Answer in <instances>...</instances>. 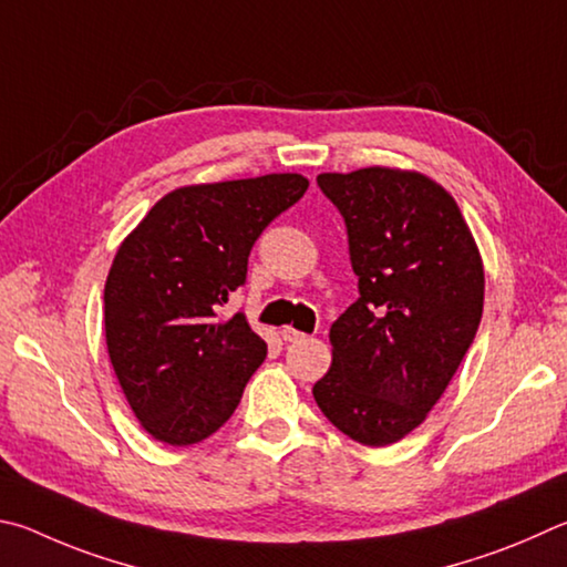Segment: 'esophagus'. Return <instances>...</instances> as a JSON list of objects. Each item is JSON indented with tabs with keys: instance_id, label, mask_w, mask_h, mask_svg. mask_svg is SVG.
Returning <instances> with one entry per match:
<instances>
[{
	"instance_id": "esophagus-1",
	"label": "esophagus",
	"mask_w": 567,
	"mask_h": 567,
	"mask_svg": "<svg viewBox=\"0 0 567 567\" xmlns=\"http://www.w3.org/2000/svg\"><path fill=\"white\" fill-rule=\"evenodd\" d=\"M281 339H284L286 343H293V341L306 339V333H301L299 329H291V326H284V329H281Z\"/></svg>"
}]
</instances>
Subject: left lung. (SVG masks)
<instances>
[{"instance_id": "left-lung-1", "label": "left lung", "mask_w": 567, "mask_h": 567, "mask_svg": "<svg viewBox=\"0 0 567 567\" xmlns=\"http://www.w3.org/2000/svg\"><path fill=\"white\" fill-rule=\"evenodd\" d=\"M349 228L359 301L331 326V369L313 385L326 419L355 443H399L458 371L483 316L478 244L431 176L365 166L319 174Z\"/></svg>"}]
</instances>
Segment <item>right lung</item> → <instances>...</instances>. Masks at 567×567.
<instances>
[{"label": "right lung", "instance_id": "add662e5", "mask_svg": "<svg viewBox=\"0 0 567 567\" xmlns=\"http://www.w3.org/2000/svg\"><path fill=\"white\" fill-rule=\"evenodd\" d=\"M309 188L266 174L168 192L128 234L104 286L109 361L152 439L192 445L231 419L266 341L218 309L246 281L251 246Z\"/></svg>", "mask_w": 567, "mask_h": 567}]
</instances>
